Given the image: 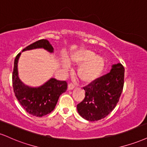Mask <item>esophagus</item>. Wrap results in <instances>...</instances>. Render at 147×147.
I'll use <instances>...</instances> for the list:
<instances>
[{"label":"esophagus","mask_w":147,"mask_h":147,"mask_svg":"<svg viewBox=\"0 0 147 147\" xmlns=\"http://www.w3.org/2000/svg\"><path fill=\"white\" fill-rule=\"evenodd\" d=\"M75 85L72 84H69L68 86V89L69 90H73L74 88H75Z\"/></svg>","instance_id":"34e87169"}]
</instances>
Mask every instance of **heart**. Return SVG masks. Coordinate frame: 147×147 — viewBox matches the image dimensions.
Here are the masks:
<instances>
[{
	"instance_id": "heart-1",
	"label": "heart",
	"mask_w": 147,
	"mask_h": 147,
	"mask_svg": "<svg viewBox=\"0 0 147 147\" xmlns=\"http://www.w3.org/2000/svg\"><path fill=\"white\" fill-rule=\"evenodd\" d=\"M70 63L79 66L77 76L84 84H89L100 77L105 66V61L101 56L96 55L94 51L90 49H81L70 55L68 61L66 59L61 60V66L66 70L70 68Z\"/></svg>"
}]
</instances>
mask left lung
Masks as SVG:
<instances>
[{
	"label": "left lung",
	"mask_w": 147,
	"mask_h": 147,
	"mask_svg": "<svg viewBox=\"0 0 147 147\" xmlns=\"http://www.w3.org/2000/svg\"><path fill=\"white\" fill-rule=\"evenodd\" d=\"M125 68L113 64L110 72L84 88L86 96L77 106V112L88 121L104 118L115 108L124 85Z\"/></svg>",
	"instance_id": "1"
}]
</instances>
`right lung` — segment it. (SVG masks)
Wrapping results in <instances>:
<instances>
[{
  "mask_svg": "<svg viewBox=\"0 0 147 147\" xmlns=\"http://www.w3.org/2000/svg\"><path fill=\"white\" fill-rule=\"evenodd\" d=\"M44 49L53 53L54 49L47 40H40L31 44L22 51ZM21 53L18 54L14 60V67L12 75V84L15 96L23 108L33 116L42 117L54 110L59 97L67 90V83L65 81L51 78L47 82L38 87L26 86L19 78L18 63Z\"/></svg>",
  "mask_w": 147,
  "mask_h": 147,
  "instance_id": "1",
  "label": "right lung"
}]
</instances>
